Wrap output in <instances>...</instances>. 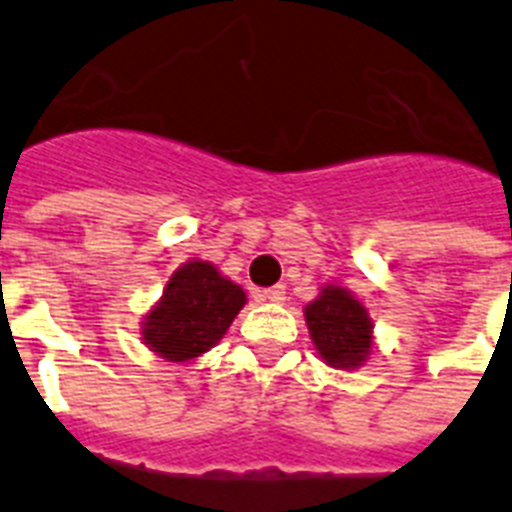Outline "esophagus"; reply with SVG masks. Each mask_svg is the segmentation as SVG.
<instances>
[{"label":"esophagus","instance_id":"34e87169","mask_svg":"<svg viewBox=\"0 0 512 512\" xmlns=\"http://www.w3.org/2000/svg\"><path fill=\"white\" fill-rule=\"evenodd\" d=\"M260 299L262 301H273V304H281V301H286V286L265 288V291H260Z\"/></svg>","mask_w":512,"mask_h":512}]
</instances>
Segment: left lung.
<instances>
[{"instance_id":"8db88e82","label":"left lung","mask_w":512,"mask_h":512,"mask_svg":"<svg viewBox=\"0 0 512 512\" xmlns=\"http://www.w3.org/2000/svg\"><path fill=\"white\" fill-rule=\"evenodd\" d=\"M309 335L327 366L355 368L371 355V330L368 311L345 288L327 286L304 309Z\"/></svg>"}]
</instances>
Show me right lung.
Returning a JSON list of instances; mask_svg holds the SVG:
<instances>
[{
    "label": "right lung",
    "instance_id": "right-lung-1",
    "mask_svg": "<svg viewBox=\"0 0 512 512\" xmlns=\"http://www.w3.org/2000/svg\"><path fill=\"white\" fill-rule=\"evenodd\" d=\"M244 301L242 288L211 262L190 260L170 278L141 335L167 361H190L226 335Z\"/></svg>",
    "mask_w": 512,
    "mask_h": 512
}]
</instances>
